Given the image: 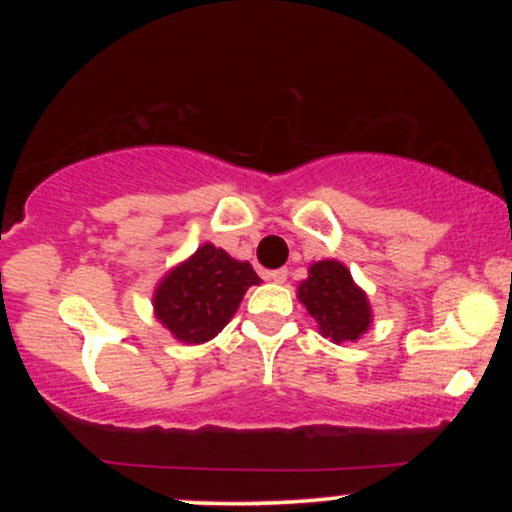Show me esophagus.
Listing matches in <instances>:
<instances>
[{"label":"esophagus","instance_id":"1","mask_svg":"<svg viewBox=\"0 0 512 512\" xmlns=\"http://www.w3.org/2000/svg\"><path fill=\"white\" fill-rule=\"evenodd\" d=\"M267 279L274 281V284H284L289 279V272L286 269H274V272H267Z\"/></svg>","mask_w":512,"mask_h":512}]
</instances>
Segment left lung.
I'll return each mask as SVG.
<instances>
[{
    "mask_svg": "<svg viewBox=\"0 0 512 512\" xmlns=\"http://www.w3.org/2000/svg\"><path fill=\"white\" fill-rule=\"evenodd\" d=\"M298 301L332 342H354L370 325L366 293L354 284L349 269L334 260L310 267V276L298 286Z\"/></svg>",
    "mask_w": 512,
    "mask_h": 512,
    "instance_id": "1",
    "label": "left lung"
}]
</instances>
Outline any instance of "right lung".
Returning <instances> with one entry per match:
<instances>
[{"mask_svg":"<svg viewBox=\"0 0 512 512\" xmlns=\"http://www.w3.org/2000/svg\"><path fill=\"white\" fill-rule=\"evenodd\" d=\"M252 284H260V276L248 262L207 243L158 284L156 317L180 342H209L228 325Z\"/></svg>","mask_w":512,"mask_h":512,"instance_id":"right-lung-1","label":"right lung"}]
</instances>
